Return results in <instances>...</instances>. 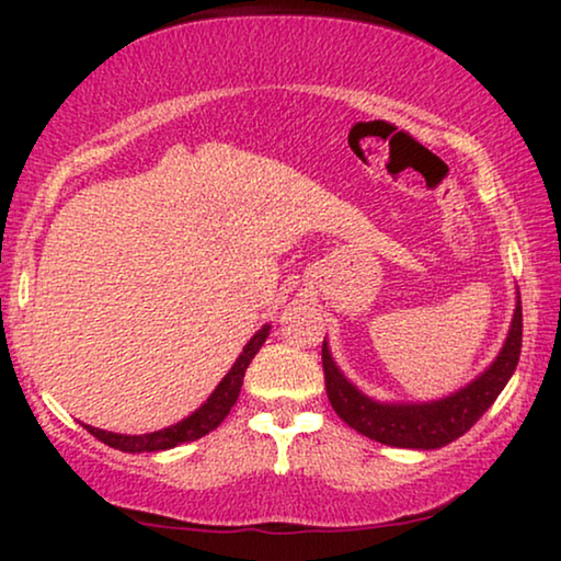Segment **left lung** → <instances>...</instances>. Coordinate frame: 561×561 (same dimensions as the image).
<instances>
[{"mask_svg": "<svg viewBox=\"0 0 561 561\" xmlns=\"http://www.w3.org/2000/svg\"><path fill=\"white\" fill-rule=\"evenodd\" d=\"M520 334H524V317H520V301L513 313V324L505 340L501 355L478 380L459 390V393L442 398L434 403H378L359 393L344 375L336 370L327 342L321 347V365H324L327 396L332 409L344 424L355 432L370 436V439L388 444V447L405 449H436L455 442L465 432L478 424L495 398L501 396L505 382L511 380L520 355Z\"/></svg>", "mask_w": 561, "mask_h": 561, "instance_id": "obj_1", "label": "left lung"}]
</instances>
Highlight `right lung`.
<instances>
[{
	"label": "right lung",
	"mask_w": 561,
	"mask_h": 561,
	"mask_svg": "<svg viewBox=\"0 0 561 561\" xmlns=\"http://www.w3.org/2000/svg\"><path fill=\"white\" fill-rule=\"evenodd\" d=\"M267 332H271V327H263L255 336H252V340L248 342V347L242 350L240 359H237V363L232 365V370L225 375V380H221L217 390H214V393L209 396V401H206L196 413H191L188 419H183L181 424L168 426V428H163V432L142 434V436L112 434V432H102V428L87 426L89 434H94L99 442L106 444V447H114L119 451H129V455H135V451L173 449V447H179V444L202 439L204 434L214 432V428H217L221 421H225L229 409H232V405L237 403V396H240V388H242L244 370H248L252 357L257 355L260 347H263V342L267 340Z\"/></svg>",
	"instance_id": "right-lung-1"
}]
</instances>
